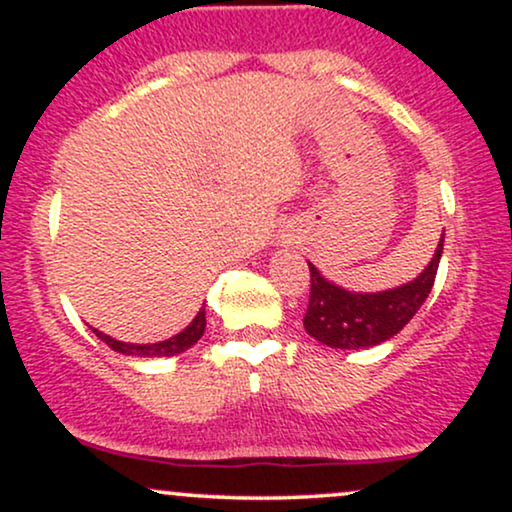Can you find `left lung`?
<instances>
[{
	"mask_svg": "<svg viewBox=\"0 0 512 512\" xmlns=\"http://www.w3.org/2000/svg\"><path fill=\"white\" fill-rule=\"evenodd\" d=\"M443 238L428 267L409 284L380 293H351L330 284L313 264L310 267V298L303 325L317 342L334 349H363L383 344L402 330L426 303L436 281Z\"/></svg>",
	"mask_w": 512,
	"mask_h": 512,
	"instance_id": "1",
	"label": "left lung"
}]
</instances>
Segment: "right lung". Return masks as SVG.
I'll use <instances>...</instances> for the list:
<instances>
[{
  "label": "right lung",
  "mask_w": 512,
  "mask_h": 512,
  "mask_svg": "<svg viewBox=\"0 0 512 512\" xmlns=\"http://www.w3.org/2000/svg\"><path fill=\"white\" fill-rule=\"evenodd\" d=\"M204 330H207V317H204V308L199 310L195 320H192L190 327H185L180 334L175 337L166 339V342H158V344H127V342H117V339L108 337V334L96 332V337L101 339L110 346V349L117 351V354H125V356H139V358H151V356H175L182 354V351L190 349L192 344H197L202 339Z\"/></svg>",
  "instance_id": "right-lung-1"
}]
</instances>
